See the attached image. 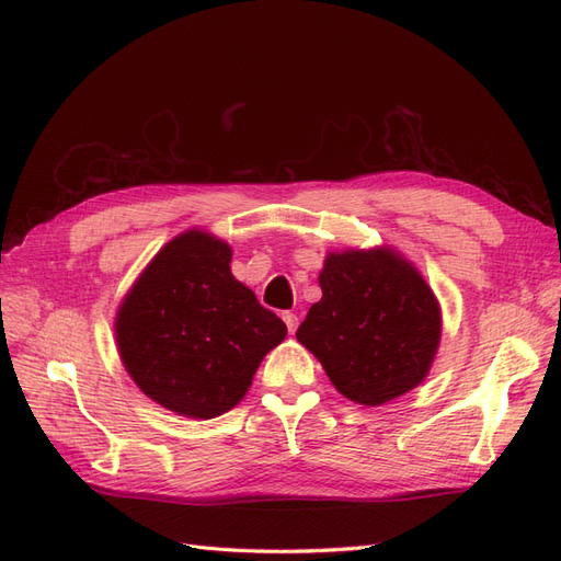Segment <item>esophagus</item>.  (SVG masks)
Masks as SVG:
<instances>
[{
    "mask_svg": "<svg viewBox=\"0 0 561 561\" xmlns=\"http://www.w3.org/2000/svg\"><path fill=\"white\" fill-rule=\"evenodd\" d=\"M283 320H285V325H287V332L295 334V330L299 325V316L293 313V311H283Z\"/></svg>",
    "mask_w": 561,
    "mask_h": 561,
    "instance_id": "34e87169",
    "label": "esophagus"
}]
</instances>
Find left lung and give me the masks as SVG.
I'll list each match as a JSON object with an SVG mask.
<instances>
[{
	"label": "left lung",
	"instance_id": "1",
	"mask_svg": "<svg viewBox=\"0 0 561 561\" xmlns=\"http://www.w3.org/2000/svg\"><path fill=\"white\" fill-rule=\"evenodd\" d=\"M322 299L297 339L320 360L339 393L383 404L428 375L439 344V307L416 268L390 250L330 254Z\"/></svg>",
	"mask_w": 561,
	"mask_h": 561
}]
</instances>
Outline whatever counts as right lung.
I'll list each match as a JSON object with an SVG mask.
<instances>
[{
    "mask_svg": "<svg viewBox=\"0 0 561 561\" xmlns=\"http://www.w3.org/2000/svg\"><path fill=\"white\" fill-rule=\"evenodd\" d=\"M229 262L227 243L186 231L151 260L118 309L116 342L128 375L165 410L225 414L287 334L231 276Z\"/></svg>",
    "mask_w": 561,
    "mask_h": 561,
    "instance_id": "1",
    "label": "right lung"
}]
</instances>
